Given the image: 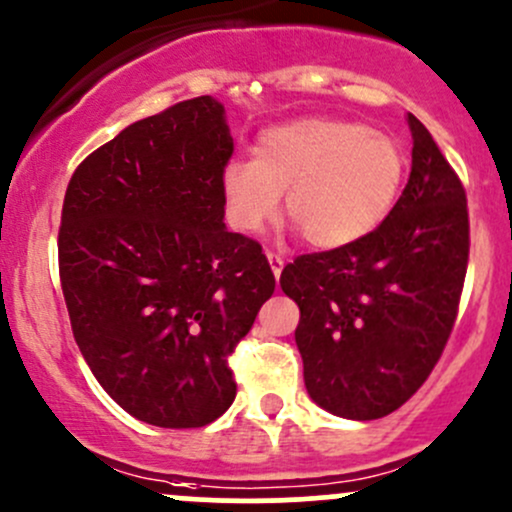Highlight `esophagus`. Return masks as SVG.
<instances>
[{"mask_svg": "<svg viewBox=\"0 0 512 512\" xmlns=\"http://www.w3.org/2000/svg\"><path fill=\"white\" fill-rule=\"evenodd\" d=\"M268 263H271V271H273V276L276 278H280V273H283V266H285V258L280 256V254H273V251H268Z\"/></svg>", "mask_w": 512, "mask_h": 512, "instance_id": "obj_1", "label": "esophagus"}]
</instances>
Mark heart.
Listing matches in <instances>:
<instances>
[{"instance_id":"1","label":"heart","mask_w":512,"mask_h":512,"mask_svg":"<svg viewBox=\"0 0 512 512\" xmlns=\"http://www.w3.org/2000/svg\"><path fill=\"white\" fill-rule=\"evenodd\" d=\"M408 173L403 146L364 124L298 119L263 131L251 161L222 170L227 219L258 232L285 212L317 249H339L371 234L393 210Z\"/></svg>"}]
</instances>
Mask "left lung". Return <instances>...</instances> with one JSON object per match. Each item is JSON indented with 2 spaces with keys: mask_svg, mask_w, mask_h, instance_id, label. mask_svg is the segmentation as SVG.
Wrapping results in <instances>:
<instances>
[{
  "mask_svg": "<svg viewBox=\"0 0 512 512\" xmlns=\"http://www.w3.org/2000/svg\"><path fill=\"white\" fill-rule=\"evenodd\" d=\"M412 170L371 234L302 254L280 273L300 307L305 386L324 410L378 420L405 405L437 366L469 266V207L459 175L408 114Z\"/></svg>",
  "mask_w": 512,
  "mask_h": 512,
  "instance_id": "8db88e82",
  "label": "left lung"
}]
</instances>
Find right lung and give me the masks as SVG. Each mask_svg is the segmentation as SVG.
Masks as SVG:
<instances>
[{"mask_svg": "<svg viewBox=\"0 0 512 512\" xmlns=\"http://www.w3.org/2000/svg\"><path fill=\"white\" fill-rule=\"evenodd\" d=\"M234 141L210 95L126 126L75 168L58 229L70 327L136 420L205 427L234 403L229 356L276 290L261 244L224 227Z\"/></svg>", "mask_w": 512, "mask_h": 512, "instance_id": "obj_1", "label": "right lung"}]
</instances>
